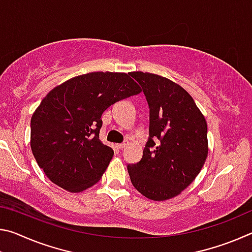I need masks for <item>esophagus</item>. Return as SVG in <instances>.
I'll return each mask as SVG.
<instances>
[{
  "instance_id": "34e87169",
  "label": "esophagus",
  "mask_w": 252,
  "mask_h": 252,
  "mask_svg": "<svg viewBox=\"0 0 252 252\" xmlns=\"http://www.w3.org/2000/svg\"><path fill=\"white\" fill-rule=\"evenodd\" d=\"M127 144H129V141H127V140H125V141H123L122 143H119L118 144V148L119 149H125Z\"/></svg>"
}]
</instances>
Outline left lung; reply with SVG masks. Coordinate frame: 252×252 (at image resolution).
Returning <instances> with one entry per match:
<instances>
[{"mask_svg":"<svg viewBox=\"0 0 252 252\" xmlns=\"http://www.w3.org/2000/svg\"><path fill=\"white\" fill-rule=\"evenodd\" d=\"M149 105V138L141 160L127 164L131 182L155 201L176 197L208 156L207 122L189 93L163 76L131 72Z\"/></svg>","mask_w":252,"mask_h":252,"instance_id":"obj_1","label":"left lung"}]
</instances>
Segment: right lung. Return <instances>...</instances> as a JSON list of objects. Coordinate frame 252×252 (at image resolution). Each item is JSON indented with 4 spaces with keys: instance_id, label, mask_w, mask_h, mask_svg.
Here are the masks:
<instances>
[{
    "instance_id": "obj_1",
    "label": "right lung",
    "mask_w": 252,
    "mask_h": 252,
    "mask_svg": "<svg viewBox=\"0 0 252 252\" xmlns=\"http://www.w3.org/2000/svg\"><path fill=\"white\" fill-rule=\"evenodd\" d=\"M140 92L119 72L79 75L51 90L31 119V149L45 176L70 192L95 185L113 157L99 139L102 113Z\"/></svg>"
}]
</instances>
